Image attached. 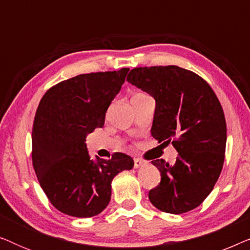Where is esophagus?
Returning <instances> with one entry per match:
<instances>
[{
  "label": "esophagus",
  "mask_w": 250,
  "mask_h": 250,
  "mask_svg": "<svg viewBox=\"0 0 250 250\" xmlns=\"http://www.w3.org/2000/svg\"><path fill=\"white\" fill-rule=\"evenodd\" d=\"M143 165H145V162H143L142 159L134 158V167H135V168H139V167H141Z\"/></svg>",
  "instance_id": "obj_1"
}]
</instances>
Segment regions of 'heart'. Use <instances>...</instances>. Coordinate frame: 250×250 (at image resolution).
<instances>
[{
  "instance_id": "1",
  "label": "heart",
  "mask_w": 250,
  "mask_h": 250,
  "mask_svg": "<svg viewBox=\"0 0 250 250\" xmlns=\"http://www.w3.org/2000/svg\"><path fill=\"white\" fill-rule=\"evenodd\" d=\"M146 95H148V94H146V93H135L132 98H141V97H146Z\"/></svg>"
}]
</instances>
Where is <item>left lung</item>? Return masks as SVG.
<instances>
[{
	"label": "left lung",
	"instance_id": "left-lung-1",
	"mask_svg": "<svg viewBox=\"0 0 250 250\" xmlns=\"http://www.w3.org/2000/svg\"><path fill=\"white\" fill-rule=\"evenodd\" d=\"M129 83L156 100L151 135L179 152L175 164L152 160L160 183L149 191L159 210L183 214L199 206L214 189L223 168L227 123L221 102L209 84L177 66L138 67Z\"/></svg>",
	"mask_w": 250,
	"mask_h": 250
}]
</instances>
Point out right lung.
<instances>
[{"label": "right lung", "mask_w": 250, "mask_h": 250, "mask_svg": "<svg viewBox=\"0 0 250 250\" xmlns=\"http://www.w3.org/2000/svg\"><path fill=\"white\" fill-rule=\"evenodd\" d=\"M128 70L78 75L53 85L41 99L33 124V167L47 199L61 213L100 214L110 201L112 179L134 166L122 152L93 162L85 143L88 133L104 126Z\"/></svg>", "instance_id": "1"}]
</instances>
